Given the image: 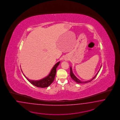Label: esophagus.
<instances>
[{
    "label": "esophagus",
    "mask_w": 120,
    "mask_h": 120,
    "mask_svg": "<svg viewBox=\"0 0 120 120\" xmlns=\"http://www.w3.org/2000/svg\"><path fill=\"white\" fill-rule=\"evenodd\" d=\"M65 60H66V61H67V60H68V58H65Z\"/></svg>",
    "instance_id": "esophagus-1"
}]
</instances>
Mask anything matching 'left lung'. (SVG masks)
<instances>
[{"instance_id":"8db88e82","label":"left lung","mask_w":120,"mask_h":120,"mask_svg":"<svg viewBox=\"0 0 120 120\" xmlns=\"http://www.w3.org/2000/svg\"><path fill=\"white\" fill-rule=\"evenodd\" d=\"M101 67H102V66H101ZM100 69L99 70V71L95 75V76L92 79H91V80H88V81H81V80H80L79 79H78L76 77V76L74 75V74H73V71H72V67H70V75L71 77L72 78V79H73V80H74L75 81H76V83H80V84H82V83H88V82H91V81H92V80L95 78V77L97 75V74H98L99 71H100Z\"/></svg>"}]
</instances>
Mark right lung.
Segmentation results:
<instances>
[{
  "label": "right lung",
  "instance_id": "obj_1",
  "mask_svg": "<svg viewBox=\"0 0 120 120\" xmlns=\"http://www.w3.org/2000/svg\"><path fill=\"white\" fill-rule=\"evenodd\" d=\"M60 62H58L56 64H55L53 68L51 70V72L48 74V75L43 78L42 79L38 80H31L29 79L27 77H26L24 74V76H25L26 78L30 83H31L33 85L36 86L37 87L41 88L48 87L52 83V82L55 80V76L56 73V68L58 66Z\"/></svg>",
  "mask_w": 120,
  "mask_h": 120
}]
</instances>
